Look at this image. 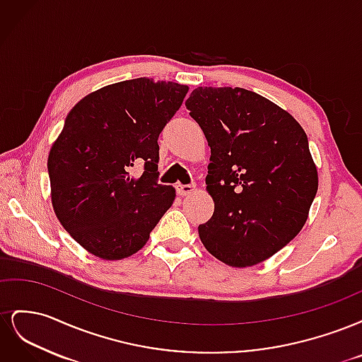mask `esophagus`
Segmentation results:
<instances>
[{
    "mask_svg": "<svg viewBox=\"0 0 362 362\" xmlns=\"http://www.w3.org/2000/svg\"><path fill=\"white\" fill-rule=\"evenodd\" d=\"M175 189H177V193L180 196H185V194H190L196 192V185L194 184H177L175 185Z\"/></svg>",
    "mask_w": 362,
    "mask_h": 362,
    "instance_id": "obj_1",
    "label": "esophagus"
}]
</instances>
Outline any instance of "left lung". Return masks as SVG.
Segmentation results:
<instances>
[{
    "label": "left lung",
    "instance_id": "8db88e82",
    "mask_svg": "<svg viewBox=\"0 0 362 362\" xmlns=\"http://www.w3.org/2000/svg\"><path fill=\"white\" fill-rule=\"evenodd\" d=\"M211 148L205 249L231 267L275 255L299 234L319 187L308 137L290 113L242 87H198L185 101Z\"/></svg>",
    "mask_w": 362,
    "mask_h": 362
}]
</instances>
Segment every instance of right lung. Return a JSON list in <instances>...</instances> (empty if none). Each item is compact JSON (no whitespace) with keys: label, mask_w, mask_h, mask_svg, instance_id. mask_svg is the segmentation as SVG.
Wrapping results in <instances>:
<instances>
[{"label":"right lung","mask_w":362,"mask_h":362,"mask_svg":"<svg viewBox=\"0 0 362 362\" xmlns=\"http://www.w3.org/2000/svg\"><path fill=\"white\" fill-rule=\"evenodd\" d=\"M187 92L144 76L84 96L66 116L48 156L52 208L95 257L136 254L173 204L175 189L158 184V136ZM136 163L139 179L129 177Z\"/></svg>","instance_id":"add662e5"}]
</instances>
